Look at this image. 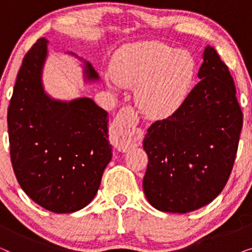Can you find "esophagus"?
Masks as SVG:
<instances>
[{
    "label": "esophagus",
    "mask_w": 252,
    "mask_h": 252,
    "mask_svg": "<svg viewBox=\"0 0 252 252\" xmlns=\"http://www.w3.org/2000/svg\"><path fill=\"white\" fill-rule=\"evenodd\" d=\"M139 123L136 113L129 106L120 110L113 124L111 134L112 143L119 151H126L137 144L136 126Z\"/></svg>",
    "instance_id": "esophagus-1"
}]
</instances>
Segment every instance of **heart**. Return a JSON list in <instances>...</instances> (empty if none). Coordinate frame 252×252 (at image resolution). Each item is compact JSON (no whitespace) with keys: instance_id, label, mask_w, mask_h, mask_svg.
Masks as SVG:
<instances>
[{"instance_id":"b5f03b06","label":"heart","mask_w":252,"mask_h":252,"mask_svg":"<svg viewBox=\"0 0 252 252\" xmlns=\"http://www.w3.org/2000/svg\"><path fill=\"white\" fill-rule=\"evenodd\" d=\"M112 73L104 75L112 91L135 87L134 97L144 115L154 119L174 116L190 97L197 66L187 51L158 41L129 44L117 51Z\"/></svg>"}]
</instances>
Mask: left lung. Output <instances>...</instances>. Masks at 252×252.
<instances>
[{
	"instance_id": "1",
	"label": "left lung",
	"mask_w": 252,
	"mask_h": 252,
	"mask_svg": "<svg viewBox=\"0 0 252 252\" xmlns=\"http://www.w3.org/2000/svg\"><path fill=\"white\" fill-rule=\"evenodd\" d=\"M201 81L180 111L155 122L143 149L148 202L163 212L187 213L211 203L227 184L235 160L243 115L228 67L206 46Z\"/></svg>"
}]
</instances>
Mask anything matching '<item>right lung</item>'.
<instances>
[{
  "label": "right lung",
  "instance_id": "obj_1",
  "mask_svg": "<svg viewBox=\"0 0 252 252\" xmlns=\"http://www.w3.org/2000/svg\"><path fill=\"white\" fill-rule=\"evenodd\" d=\"M47 46L46 37L37 40L17 75L8 109L10 157L26 195L51 212L72 213L93 201L112 158L109 118L92 98L60 101L44 92ZM84 77L98 80L86 61Z\"/></svg>",
  "mask_w": 252,
  "mask_h": 252
}]
</instances>
